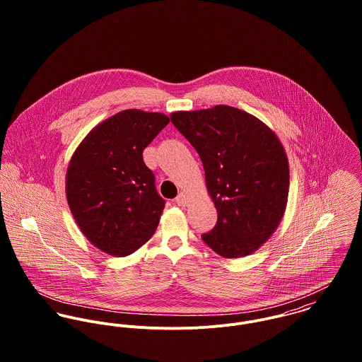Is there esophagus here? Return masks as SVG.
I'll return each mask as SVG.
<instances>
[{
    "mask_svg": "<svg viewBox=\"0 0 362 362\" xmlns=\"http://www.w3.org/2000/svg\"><path fill=\"white\" fill-rule=\"evenodd\" d=\"M175 202L180 205V206H187L188 205V197L185 194H180L175 199Z\"/></svg>",
    "mask_w": 362,
    "mask_h": 362,
    "instance_id": "34e87169",
    "label": "esophagus"
}]
</instances>
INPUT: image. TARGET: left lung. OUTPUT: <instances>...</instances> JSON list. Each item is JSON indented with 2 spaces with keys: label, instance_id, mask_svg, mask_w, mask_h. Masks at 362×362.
<instances>
[{
  "label": "left lung",
  "instance_id": "obj_1",
  "mask_svg": "<svg viewBox=\"0 0 362 362\" xmlns=\"http://www.w3.org/2000/svg\"><path fill=\"white\" fill-rule=\"evenodd\" d=\"M170 117L201 157L217 210V223L202 240L223 258L258 251L288 199L290 168L280 139L252 114L224 104Z\"/></svg>",
  "mask_w": 362,
  "mask_h": 362
}]
</instances>
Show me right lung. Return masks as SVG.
Segmentation results:
<instances>
[{"instance_id":"right-lung-1","label":"right lung","mask_w":362,"mask_h":362,"mask_svg":"<svg viewBox=\"0 0 362 362\" xmlns=\"http://www.w3.org/2000/svg\"><path fill=\"white\" fill-rule=\"evenodd\" d=\"M170 122L161 112L124 110L98 124L66 168L65 194L83 235L111 257H127L155 234L164 209L144 149Z\"/></svg>"}]
</instances>
